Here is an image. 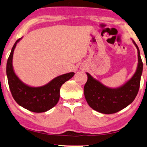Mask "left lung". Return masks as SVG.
I'll return each instance as SVG.
<instances>
[{
  "label": "left lung",
  "mask_w": 147,
  "mask_h": 147,
  "mask_svg": "<svg viewBox=\"0 0 147 147\" xmlns=\"http://www.w3.org/2000/svg\"><path fill=\"white\" fill-rule=\"evenodd\" d=\"M138 65L136 72L130 79L120 87L110 88L103 85L88 72L87 81L84 87L86 101L90 107L98 112L111 114L122 110L132 103L139 90L143 64L137 45Z\"/></svg>",
  "instance_id": "left-lung-1"
}]
</instances>
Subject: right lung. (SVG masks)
Segmentation results:
<instances>
[{
    "label": "right lung",
    "mask_w": 147,
    "mask_h": 147,
    "mask_svg": "<svg viewBox=\"0 0 147 147\" xmlns=\"http://www.w3.org/2000/svg\"><path fill=\"white\" fill-rule=\"evenodd\" d=\"M22 38L15 42L7 63V76L11 94L15 101L27 110L36 113L45 112L57 104L60 98V89L66 81L75 75L73 72L54 78L41 87H31L21 81L14 71L13 56L17 44Z\"/></svg>",
    "instance_id": "obj_1"
}]
</instances>
